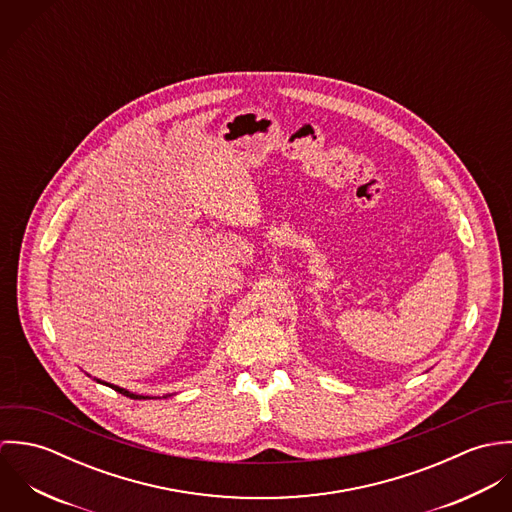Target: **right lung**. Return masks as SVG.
Returning a JSON list of instances; mask_svg holds the SVG:
<instances>
[{"label": "right lung", "instance_id": "obj_1", "mask_svg": "<svg viewBox=\"0 0 512 512\" xmlns=\"http://www.w3.org/2000/svg\"><path fill=\"white\" fill-rule=\"evenodd\" d=\"M96 382H100V384H106V386H110V388H114L116 392H120V394H124V396H130V398H134V400H146L147 396H142V394H134V392H130V390H126V388H120V386H116V384H108V382H102V380H98V378H94Z\"/></svg>", "mask_w": 512, "mask_h": 512}]
</instances>
